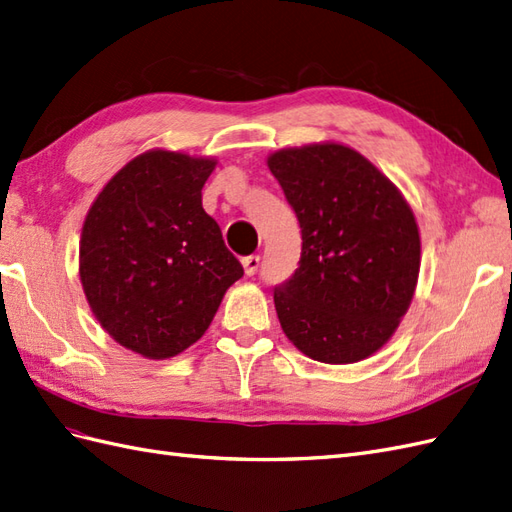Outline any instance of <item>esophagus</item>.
<instances>
[{"instance_id": "obj_1", "label": "esophagus", "mask_w": 512, "mask_h": 512, "mask_svg": "<svg viewBox=\"0 0 512 512\" xmlns=\"http://www.w3.org/2000/svg\"><path fill=\"white\" fill-rule=\"evenodd\" d=\"M242 266H244V272L246 277H253V274L259 270V255H248L242 259Z\"/></svg>"}]
</instances>
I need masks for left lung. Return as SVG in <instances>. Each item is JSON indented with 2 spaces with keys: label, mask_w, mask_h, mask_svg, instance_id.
<instances>
[{
  "label": "left lung",
  "mask_w": 512,
  "mask_h": 512,
  "mask_svg": "<svg viewBox=\"0 0 512 512\" xmlns=\"http://www.w3.org/2000/svg\"><path fill=\"white\" fill-rule=\"evenodd\" d=\"M300 222L298 268L274 287L287 339L313 361L357 363L381 350L409 309L419 231L400 190L337 142L268 157Z\"/></svg>",
  "instance_id": "8db88e82"
}]
</instances>
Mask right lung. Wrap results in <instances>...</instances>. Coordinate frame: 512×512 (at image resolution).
<instances>
[{"label": "right lung", "instance_id": "add662e5", "mask_svg": "<svg viewBox=\"0 0 512 512\" xmlns=\"http://www.w3.org/2000/svg\"><path fill=\"white\" fill-rule=\"evenodd\" d=\"M216 160L153 149L116 173L90 205L80 279L114 342L168 359L201 339L244 268L205 214Z\"/></svg>", "mask_w": 512, "mask_h": 512}]
</instances>
